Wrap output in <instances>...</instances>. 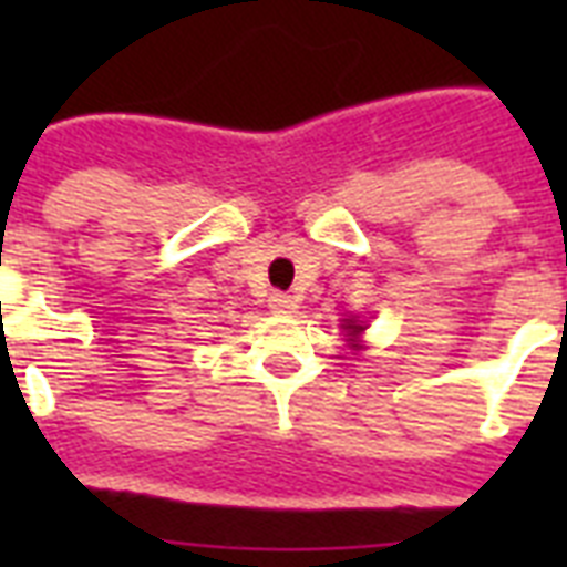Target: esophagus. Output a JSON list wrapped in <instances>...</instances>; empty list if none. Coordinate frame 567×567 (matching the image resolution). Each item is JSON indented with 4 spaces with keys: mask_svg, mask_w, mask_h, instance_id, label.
I'll return each mask as SVG.
<instances>
[{
    "mask_svg": "<svg viewBox=\"0 0 567 567\" xmlns=\"http://www.w3.org/2000/svg\"><path fill=\"white\" fill-rule=\"evenodd\" d=\"M270 309L282 311V315H291V311L297 309V297H291V293H282V291L270 293Z\"/></svg>",
    "mask_w": 567,
    "mask_h": 567,
    "instance_id": "obj_1",
    "label": "esophagus"
}]
</instances>
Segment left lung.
Masks as SVG:
<instances>
[{
	"label": "left lung",
	"instance_id": "1",
	"mask_svg": "<svg viewBox=\"0 0 567 567\" xmlns=\"http://www.w3.org/2000/svg\"><path fill=\"white\" fill-rule=\"evenodd\" d=\"M344 329H350V332H353V336H355V332H362V323H355V320H347V323H344Z\"/></svg>",
	"mask_w": 567,
	"mask_h": 567
}]
</instances>
